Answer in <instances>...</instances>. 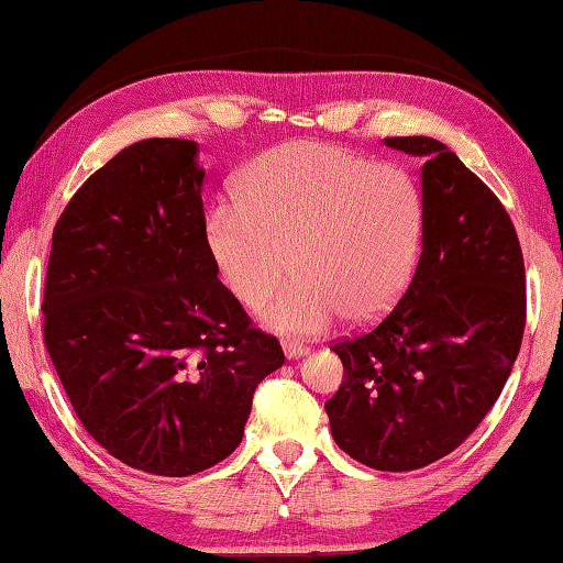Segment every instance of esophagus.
I'll return each instance as SVG.
<instances>
[{
    "instance_id": "esophagus-1",
    "label": "esophagus",
    "mask_w": 563,
    "mask_h": 563,
    "mask_svg": "<svg viewBox=\"0 0 563 563\" xmlns=\"http://www.w3.org/2000/svg\"><path fill=\"white\" fill-rule=\"evenodd\" d=\"M282 349H284V356H287L289 361L303 358V356H307V353H309L307 346H301V343H294V341H284Z\"/></svg>"
}]
</instances>
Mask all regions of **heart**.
I'll list each match as a JSON object with an SVG mask.
<instances>
[{
    "label": "heart",
    "instance_id": "1",
    "mask_svg": "<svg viewBox=\"0 0 563 563\" xmlns=\"http://www.w3.org/2000/svg\"><path fill=\"white\" fill-rule=\"evenodd\" d=\"M426 200L398 165L294 141L262 153L234 183V205L207 214L205 250L222 287L266 329L313 336L393 309L416 272Z\"/></svg>",
    "mask_w": 563,
    "mask_h": 563
}]
</instances>
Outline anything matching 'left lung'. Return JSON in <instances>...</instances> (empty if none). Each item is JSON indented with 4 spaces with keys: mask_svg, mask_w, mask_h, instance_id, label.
I'll return each mask as SVG.
<instances>
[{
    "mask_svg": "<svg viewBox=\"0 0 563 563\" xmlns=\"http://www.w3.org/2000/svg\"><path fill=\"white\" fill-rule=\"evenodd\" d=\"M383 143L422 157V252L388 317L331 346L343 383L323 408L353 460L408 472L460 448L505 388L525 336V260L505 207L445 143Z\"/></svg>",
    "mask_w": 563,
    "mask_h": 563,
    "instance_id": "8db88e82",
    "label": "left lung"
}]
</instances>
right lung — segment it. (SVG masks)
<instances>
[{
  "label": "right lung",
  "mask_w": 563,
  "mask_h": 563,
  "mask_svg": "<svg viewBox=\"0 0 563 563\" xmlns=\"http://www.w3.org/2000/svg\"><path fill=\"white\" fill-rule=\"evenodd\" d=\"M200 145L147 137L81 185L54 227L44 341L98 445L147 475L230 457L284 353L205 250Z\"/></svg>",
  "instance_id": "right-lung-1"
}]
</instances>
